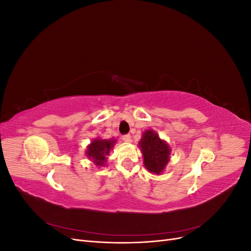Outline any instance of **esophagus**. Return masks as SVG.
<instances>
[{
    "label": "esophagus",
    "instance_id": "obj_1",
    "mask_svg": "<svg viewBox=\"0 0 251 251\" xmlns=\"http://www.w3.org/2000/svg\"><path fill=\"white\" fill-rule=\"evenodd\" d=\"M123 140L125 142H131V135L130 134H126L123 136Z\"/></svg>",
    "mask_w": 251,
    "mask_h": 251
}]
</instances>
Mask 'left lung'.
I'll return each instance as SVG.
<instances>
[{
	"label": "left lung",
	"instance_id": "1",
	"mask_svg": "<svg viewBox=\"0 0 251 251\" xmlns=\"http://www.w3.org/2000/svg\"><path fill=\"white\" fill-rule=\"evenodd\" d=\"M143 154V162L149 172L160 174L170 160L171 150L168 143L161 140L160 137L151 130L143 133L139 142Z\"/></svg>",
	"mask_w": 251,
	"mask_h": 251
}]
</instances>
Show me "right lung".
I'll return each mask as SVG.
<instances>
[{"mask_svg": "<svg viewBox=\"0 0 251 251\" xmlns=\"http://www.w3.org/2000/svg\"><path fill=\"white\" fill-rule=\"evenodd\" d=\"M115 140H101V139H95L91 142L88 147L87 156L89 158H92L93 162L96 165H103L104 161L107 160V156L110 153V150L114 147Z\"/></svg>", "mask_w": 251, "mask_h": 251, "instance_id": "add662e5", "label": "right lung"}]
</instances>
